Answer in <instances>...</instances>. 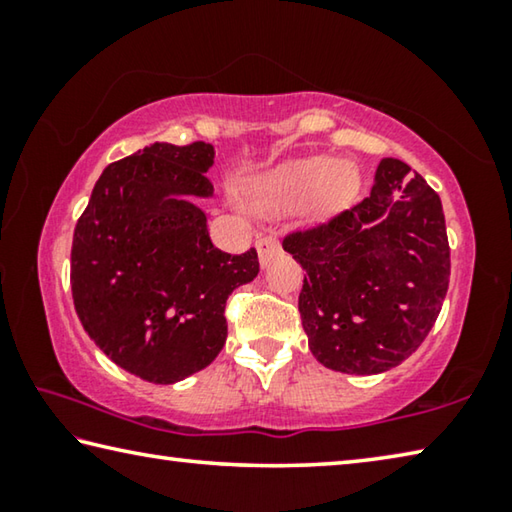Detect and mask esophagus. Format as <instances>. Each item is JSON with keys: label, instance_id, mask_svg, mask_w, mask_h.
<instances>
[{"label": "esophagus", "instance_id": "34e87169", "mask_svg": "<svg viewBox=\"0 0 512 512\" xmlns=\"http://www.w3.org/2000/svg\"><path fill=\"white\" fill-rule=\"evenodd\" d=\"M255 246H257V253H259V264H262L264 268L271 264L273 255L280 253V241H277L273 235L259 237Z\"/></svg>", "mask_w": 512, "mask_h": 512}]
</instances>
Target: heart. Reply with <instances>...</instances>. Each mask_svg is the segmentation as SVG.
<instances>
[{"instance_id":"heart-1","label":"heart","mask_w":512,"mask_h":512,"mask_svg":"<svg viewBox=\"0 0 512 512\" xmlns=\"http://www.w3.org/2000/svg\"><path fill=\"white\" fill-rule=\"evenodd\" d=\"M359 173L348 160L332 155L280 164L250 180L244 189V201L257 214H277L291 210L309 198L311 212H327L354 194Z\"/></svg>"}]
</instances>
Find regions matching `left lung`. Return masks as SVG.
Here are the masks:
<instances>
[{"instance_id":"8db88e82","label":"left lung","mask_w":512,"mask_h":512,"mask_svg":"<svg viewBox=\"0 0 512 512\" xmlns=\"http://www.w3.org/2000/svg\"><path fill=\"white\" fill-rule=\"evenodd\" d=\"M284 250L305 268L298 309L309 350L345 375H379L411 357L449 287L443 203L395 158L379 162L368 198L287 237Z\"/></svg>"}]
</instances>
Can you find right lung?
Instances as JSON below:
<instances>
[{
    "instance_id": "add662e5",
    "label": "right lung",
    "mask_w": 512,
    "mask_h": 512,
    "mask_svg": "<svg viewBox=\"0 0 512 512\" xmlns=\"http://www.w3.org/2000/svg\"><path fill=\"white\" fill-rule=\"evenodd\" d=\"M214 146L155 142L108 164L76 223L72 296L94 345L131 375L176 384L221 352L225 300L259 273L228 255L198 201L214 196Z\"/></svg>"
}]
</instances>
